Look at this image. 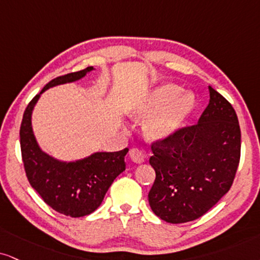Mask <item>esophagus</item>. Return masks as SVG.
<instances>
[{
  "label": "esophagus",
  "instance_id": "34e87169",
  "mask_svg": "<svg viewBox=\"0 0 260 260\" xmlns=\"http://www.w3.org/2000/svg\"><path fill=\"white\" fill-rule=\"evenodd\" d=\"M129 154H130V159L133 160L134 162H136V164H141V162L145 161V155H143V153L141 152L140 149L137 148L130 149Z\"/></svg>",
  "mask_w": 260,
  "mask_h": 260
}]
</instances>
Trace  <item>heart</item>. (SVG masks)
I'll list each match as a JSON object with an SVG mask.
<instances>
[{"mask_svg": "<svg viewBox=\"0 0 260 260\" xmlns=\"http://www.w3.org/2000/svg\"><path fill=\"white\" fill-rule=\"evenodd\" d=\"M181 92L175 84L158 86L145 104L134 106L129 114L137 120H146L143 133L149 142L171 139L185 123L194 110L195 99L190 92Z\"/></svg>", "mask_w": 260, "mask_h": 260, "instance_id": "heart-1", "label": "heart"}]
</instances>
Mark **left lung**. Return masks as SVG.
Segmentation results:
<instances>
[{
	"instance_id": "left-lung-1",
	"label": "left lung",
	"mask_w": 260,
	"mask_h": 260,
	"mask_svg": "<svg viewBox=\"0 0 260 260\" xmlns=\"http://www.w3.org/2000/svg\"><path fill=\"white\" fill-rule=\"evenodd\" d=\"M198 124L155 142L149 164L155 181L149 206L159 218L179 224L198 219L229 191L240 161L238 115L212 86Z\"/></svg>"
}]
</instances>
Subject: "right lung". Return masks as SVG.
Segmentation results:
<instances>
[{"instance_id":"add662e5","label":"right lung","mask_w":260,"mask_h":260,"mask_svg":"<svg viewBox=\"0 0 260 260\" xmlns=\"http://www.w3.org/2000/svg\"><path fill=\"white\" fill-rule=\"evenodd\" d=\"M94 70L89 66L50 81L27 105L20 126L22 161L31 187L53 210L73 218L88 216L100 206L108 188L125 170L124 158L129 149L95 152L72 161L56 159L38 145L32 129V112L48 89L79 81Z\"/></svg>"}]
</instances>
